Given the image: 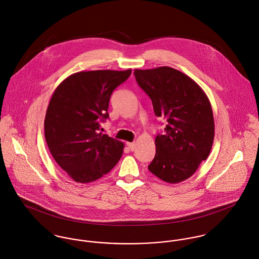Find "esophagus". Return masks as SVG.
I'll return each mask as SVG.
<instances>
[{"mask_svg":"<svg viewBox=\"0 0 259 259\" xmlns=\"http://www.w3.org/2000/svg\"><path fill=\"white\" fill-rule=\"evenodd\" d=\"M126 145H127V147L130 148L132 151H134L136 149V144L135 143H127Z\"/></svg>","mask_w":259,"mask_h":259,"instance_id":"1","label":"esophagus"}]
</instances>
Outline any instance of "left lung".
Segmentation results:
<instances>
[{
    "mask_svg": "<svg viewBox=\"0 0 259 259\" xmlns=\"http://www.w3.org/2000/svg\"><path fill=\"white\" fill-rule=\"evenodd\" d=\"M138 84L151 100L156 116L166 119L155 138L148 170L161 181L179 184L190 178L212 148L214 120L208 98L188 75L169 67L135 70Z\"/></svg>",
    "mask_w": 259,
    "mask_h": 259,
    "instance_id": "obj_1",
    "label": "left lung"
}]
</instances>
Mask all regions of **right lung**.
<instances>
[{
  "label": "right lung",
  "mask_w": 259,
  "mask_h": 259,
  "mask_svg": "<svg viewBox=\"0 0 259 259\" xmlns=\"http://www.w3.org/2000/svg\"><path fill=\"white\" fill-rule=\"evenodd\" d=\"M132 70L78 72L54 92L45 117V138L57 163L74 182L88 184L110 172L122 155L123 144L100 133L109 117L113 90Z\"/></svg>",
  "instance_id": "right-lung-1"
}]
</instances>
